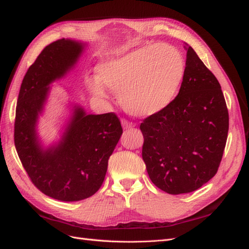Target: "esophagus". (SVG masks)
<instances>
[{
  "instance_id": "obj_1",
  "label": "esophagus",
  "mask_w": 249,
  "mask_h": 249,
  "mask_svg": "<svg viewBox=\"0 0 249 249\" xmlns=\"http://www.w3.org/2000/svg\"><path fill=\"white\" fill-rule=\"evenodd\" d=\"M122 124H123V126H124V129H125V130L132 129V127L135 126V124H134L132 122H129V120L125 119V118H123V119H122Z\"/></svg>"
}]
</instances>
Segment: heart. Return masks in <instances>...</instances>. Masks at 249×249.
I'll use <instances>...</instances> for the list:
<instances>
[{
	"mask_svg": "<svg viewBox=\"0 0 249 249\" xmlns=\"http://www.w3.org/2000/svg\"><path fill=\"white\" fill-rule=\"evenodd\" d=\"M185 72L182 54L164 43L144 46L96 67L99 81L118 93L122 106L136 116L154 115L168 107ZM90 87L95 94H105L99 83H91Z\"/></svg>",
	"mask_w": 249,
	"mask_h": 249,
	"instance_id": "1",
	"label": "heart"
}]
</instances>
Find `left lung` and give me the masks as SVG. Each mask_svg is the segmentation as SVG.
I'll list each match as a JSON object with an SVG mask.
<instances>
[{
  "label": "left lung",
  "instance_id": "left-lung-1",
  "mask_svg": "<svg viewBox=\"0 0 249 249\" xmlns=\"http://www.w3.org/2000/svg\"><path fill=\"white\" fill-rule=\"evenodd\" d=\"M186 47V72L178 94L140 124L148 177L169 194L193 192L216 175L229 132L219 82L189 44Z\"/></svg>",
  "mask_w": 249,
  "mask_h": 249
}]
</instances>
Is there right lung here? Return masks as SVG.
<instances>
[{
    "mask_svg": "<svg viewBox=\"0 0 249 249\" xmlns=\"http://www.w3.org/2000/svg\"><path fill=\"white\" fill-rule=\"evenodd\" d=\"M82 49L79 42L58 39L41 51L22 80L14 120V144L29 178L43 194L61 201L85 199L100 189L123 134L114 112L87 115L78 108L57 147L43 150L37 141L35 124L47 86L64 76Z\"/></svg>",
    "mask_w": 249,
    "mask_h": 249,
    "instance_id": "1",
    "label": "right lung"
}]
</instances>
